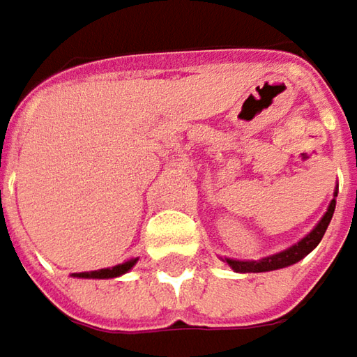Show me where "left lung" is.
Instances as JSON below:
<instances>
[{
  "label": "left lung",
  "instance_id": "1",
  "mask_svg": "<svg viewBox=\"0 0 357 357\" xmlns=\"http://www.w3.org/2000/svg\"><path fill=\"white\" fill-rule=\"evenodd\" d=\"M337 196V192H335ZM333 210H335V198L331 199L325 216L321 218V222L313 228V232H309L305 236L303 241L297 242L295 246L287 248L279 255H273V257H266V259H261V261H230L228 259V264L236 271V273H266V271H277V268H283V266H289V264H295L299 262L303 257H307L319 242L324 238L325 230L331 222V216H333Z\"/></svg>",
  "mask_w": 357,
  "mask_h": 357
}]
</instances>
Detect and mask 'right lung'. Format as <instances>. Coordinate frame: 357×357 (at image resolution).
<instances>
[{"label": "right lung", "instance_id": "obj_1", "mask_svg": "<svg viewBox=\"0 0 357 357\" xmlns=\"http://www.w3.org/2000/svg\"><path fill=\"white\" fill-rule=\"evenodd\" d=\"M137 261L123 262V264H116L113 268H100V271H91V273H76L74 277H82V279H113V277H119L123 273H127Z\"/></svg>", "mask_w": 357, "mask_h": 357}]
</instances>
